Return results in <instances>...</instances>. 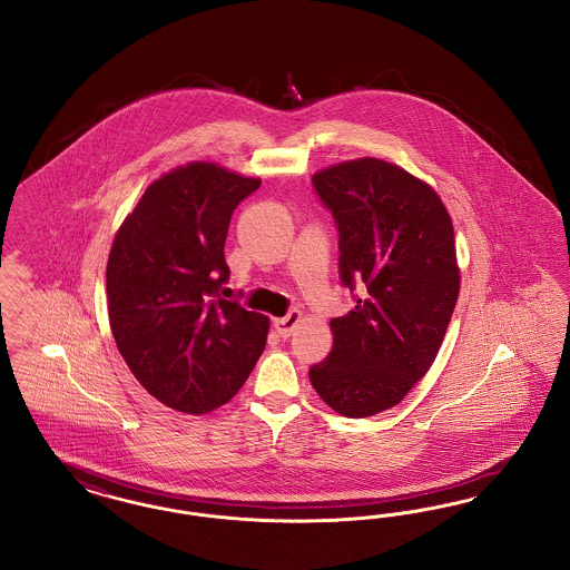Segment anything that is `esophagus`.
<instances>
[{"mask_svg": "<svg viewBox=\"0 0 570 570\" xmlns=\"http://www.w3.org/2000/svg\"><path fill=\"white\" fill-rule=\"evenodd\" d=\"M299 321H302V311H297V308L289 311V315L283 316V318H275L276 334L281 337L292 336V332L297 327Z\"/></svg>", "mask_w": 570, "mask_h": 570, "instance_id": "1", "label": "esophagus"}]
</instances>
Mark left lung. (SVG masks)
Segmentation results:
<instances>
[{"label": "left lung", "instance_id": "1", "mask_svg": "<svg viewBox=\"0 0 570 570\" xmlns=\"http://www.w3.org/2000/svg\"><path fill=\"white\" fill-rule=\"evenodd\" d=\"M336 219L340 278L358 285L353 311L330 321L334 346L308 376L337 414L397 405L440 353L461 292L450 213L426 181L380 158L316 170Z\"/></svg>", "mask_w": 570, "mask_h": 570}]
</instances>
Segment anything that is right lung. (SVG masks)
I'll return each instance as SVG.
<instances>
[{
	"label": "right lung",
	"mask_w": 570,
	"mask_h": 570,
	"mask_svg": "<svg viewBox=\"0 0 570 570\" xmlns=\"http://www.w3.org/2000/svg\"><path fill=\"white\" fill-rule=\"evenodd\" d=\"M259 177L194 160L151 181L107 259L111 334L151 397L186 414L228 403L264 353L271 321L219 292L236 205Z\"/></svg>",
	"instance_id": "add662e5"
}]
</instances>
